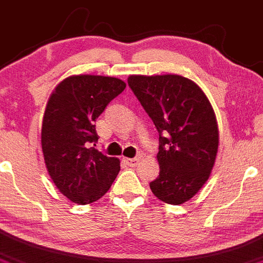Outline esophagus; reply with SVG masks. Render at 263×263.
I'll return each mask as SVG.
<instances>
[{
    "instance_id": "1",
    "label": "esophagus",
    "mask_w": 263,
    "mask_h": 263,
    "mask_svg": "<svg viewBox=\"0 0 263 263\" xmlns=\"http://www.w3.org/2000/svg\"><path fill=\"white\" fill-rule=\"evenodd\" d=\"M123 161H124V164L128 165L129 167H134V166H136L137 164H139L140 159H139V157H135V159H127V157H124Z\"/></svg>"
}]
</instances>
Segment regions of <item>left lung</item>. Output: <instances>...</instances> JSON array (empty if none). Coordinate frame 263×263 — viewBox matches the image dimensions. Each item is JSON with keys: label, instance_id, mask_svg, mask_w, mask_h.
<instances>
[{"label": "left lung", "instance_id": "left-lung-1", "mask_svg": "<svg viewBox=\"0 0 263 263\" xmlns=\"http://www.w3.org/2000/svg\"><path fill=\"white\" fill-rule=\"evenodd\" d=\"M127 82L159 132L160 175L151 192L173 205L190 200L211 176L219 145L208 97L178 74L129 76Z\"/></svg>", "mask_w": 263, "mask_h": 263}]
</instances>
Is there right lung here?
Returning a JSON list of instances; mask_svg holds the SVG:
<instances>
[{"instance_id": "obj_1", "label": "right lung", "mask_w": 263, "mask_h": 263, "mask_svg": "<svg viewBox=\"0 0 263 263\" xmlns=\"http://www.w3.org/2000/svg\"><path fill=\"white\" fill-rule=\"evenodd\" d=\"M126 88L118 78L79 74L55 87L41 126L44 161L59 192L85 205L109 190L120 173V160L97 148L95 122L107 104Z\"/></svg>"}]
</instances>
